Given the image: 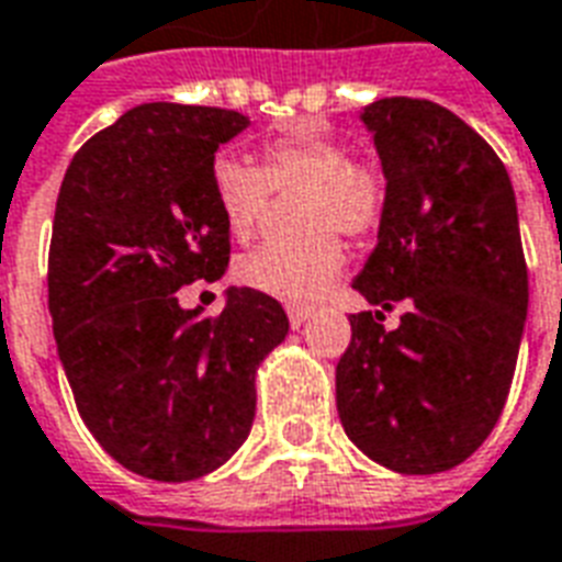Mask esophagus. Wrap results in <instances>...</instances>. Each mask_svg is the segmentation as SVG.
<instances>
[{
  "mask_svg": "<svg viewBox=\"0 0 562 562\" xmlns=\"http://www.w3.org/2000/svg\"><path fill=\"white\" fill-rule=\"evenodd\" d=\"M285 315H289L291 327H303L312 318V310L310 306H285Z\"/></svg>",
  "mask_w": 562,
  "mask_h": 562,
  "instance_id": "obj_1",
  "label": "esophagus"
}]
</instances>
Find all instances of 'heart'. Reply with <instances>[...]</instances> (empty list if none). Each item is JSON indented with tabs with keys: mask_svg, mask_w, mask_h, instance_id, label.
I'll use <instances>...</instances> for the list:
<instances>
[{
	"mask_svg": "<svg viewBox=\"0 0 562 562\" xmlns=\"http://www.w3.org/2000/svg\"><path fill=\"white\" fill-rule=\"evenodd\" d=\"M262 165L252 167L221 156L212 167V188L226 229L238 241L259 233L271 191H303L297 226L306 235L291 241H268L235 265L241 285L268 297L306 303L321 297L345 265L348 238H368L380 229L389 209V186L380 167L353 161L345 140L318 123H294L259 149Z\"/></svg>",
	"mask_w": 562,
	"mask_h": 562,
	"instance_id": "b5f03b06",
	"label": "heart"
}]
</instances>
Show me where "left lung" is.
I'll return each instance as SVG.
<instances>
[{"instance_id":"obj_1","label":"left lung","mask_w":562,"mask_h":562,"mask_svg":"<svg viewBox=\"0 0 562 562\" xmlns=\"http://www.w3.org/2000/svg\"><path fill=\"white\" fill-rule=\"evenodd\" d=\"M389 209L353 280L336 406L359 451L401 474H436L477 451L507 404L528 315V265L507 167L453 111L389 97L362 111ZM380 318V312H376Z\"/></svg>"}]
</instances>
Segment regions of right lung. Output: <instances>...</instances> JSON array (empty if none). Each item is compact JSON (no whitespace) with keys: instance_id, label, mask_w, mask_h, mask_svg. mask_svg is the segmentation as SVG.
Masks as SVG:
<instances>
[{"instance_id":"obj_1","label":"right lung","mask_w":562,"mask_h":562,"mask_svg":"<svg viewBox=\"0 0 562 562\" xmlns=\"http://www.w3.org/2000/svg\"><path fill=\"white\" fill-rule=\"evenodd\" d=\"M247 123L147 102L97 132L58 191L46 282L64 374L93 439L149 481H194L241 448L256 368L289 333L262 291L229 289L214 318L179 306L229 265L212 167Z\"/></svg>"}]
</instances>
